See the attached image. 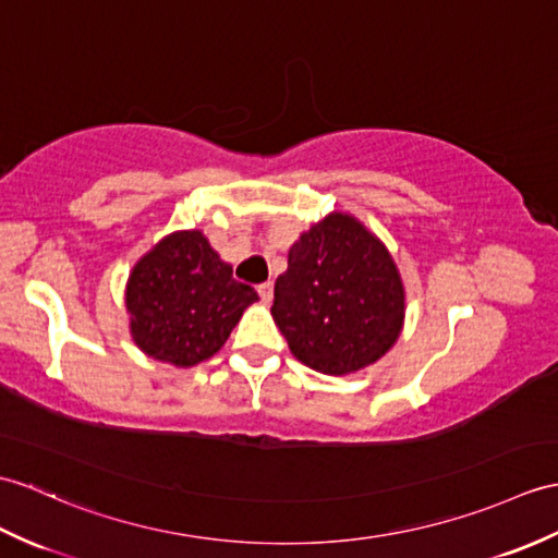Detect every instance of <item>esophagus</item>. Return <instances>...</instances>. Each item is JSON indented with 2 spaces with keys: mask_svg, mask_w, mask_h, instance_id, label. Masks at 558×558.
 Masks as SVG:
<instances>
[{
  "mask_svg": "<svg viewBox=\"0 0 558 558\" xmlns=\"http://www.w3.org/2000/svg\"><path fill=\"white\" fill-rule=\"evenodd\" d=\"M256 292H258V296H262V300L268 304L270 300H274V282H262V284H258V288H256Z\"/></svg>",
  "mask_w": 558,
  "mask_h": 558,
  "instance_id": "34e87169",
  "label": "esophagus"
}]
</instances>
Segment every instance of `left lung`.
Masks as SVG:
<instances>
[{
  "instance_id": "8db88e82",
  "label": "left lung",
  "mask_w": 558,
  "mask_h": 558,
  "mask_svg": "<svg viewBox=\"0 0 558 558\" xmlns=\"http://www.w3.org/2000/svg\"><path fill=\"white\" fill-rule=\"evenodd\" d=\"M270 316L304 366L326 375L356 373L399 340L404 280L375 232L352 214L332 211L290 247Z\"/></svg>"
}]
</instances>
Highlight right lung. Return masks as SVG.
Wrapping results in <instances>:
<instances>
[{"instance_id": "obj_1", "label": "right lung", "mask_w": 558, "mask_h": 558, "mask_svg": "<svg viewBox=\"0 0 558 558\" xmlns=\"http://www.w3.org/2000/svg\"><path fill=\"white\" fill-rule=\"evenodd\" d=\"M254 302V288L232 278V266L202 230L161 238L125 282L133 342L140 352L175 368L211 359Z\"/></svg>"}]
</instances>
